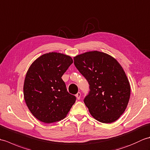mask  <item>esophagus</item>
Returning a JSON list of instances; mask_svg holds the SVG:
<instances>
[{
	"label": "esophagus",
	"instance_id": "obj_1",
	"mask_svg": "<svg viewBox=\"0 0 150 150\" xmlns=\"http://www.w3.org/2000/svg\"><path fill=\"white\" fill-rule=\"evenodd\" d=\"M81 93L80 92H78V93L75 95V96H76V97H77V98L78 100H79L81 98Z\"/></svg>",
	"mask_w": 150,
	"mask_h": 150
}]
</instances>
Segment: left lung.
<instances>
[{
  "instance_id": "left-lung-1",
  "label": "left lung",
  "mask_w": 150,
  "mask_h": 150,
  "mask_svg": "<svg viewBox=\"0 0 150 150\" xmlns=\"http://www.w3.org/2000/svg\"><path fill=\"white\" fill-rule=\"evenodd\" d=\"M73 60L90 84L84 102L91 116L103 123L116 121L130 97V84L122 66L113 57L98 51L80 54Z\"/></svg>"
}]
</instances>
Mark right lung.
Instances as JSON below:
<instances>
[{"label": "right lung", "mask_w": 150, "mask_h": 150, "mask_svg": "<svg viewBox=\"0 0 150 150\" xmlns=\"http://www.w3.org/2000/svg\"><path fill=\"white\" fill-rule=\"evenodd\" d=\"M73 63L71 57L50 52L31 64L24 83V97L28 109L38 120L50 124L64 119L76 97L67 91L62 79Z\"/></svg>", "instance_id": "right-lung-1"}]
</instances>
